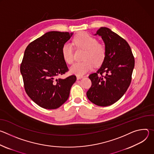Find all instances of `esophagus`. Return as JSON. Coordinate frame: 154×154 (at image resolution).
I'll list each match as a JSON object with an SVG mask.
<instances>
[{"instance_id": "34e87169", "label": "esophagus", "mask_w": 154, "mask_h": 154, "mask_svg": "<svg viewBox=\"0 0 154 154\" xmlns=\"http://www.w3.org/2000/svg\"><path fill=\"white\" fill-rule=\"evenodd\" d=\"M83 76L82 75H77V80H79V79H81L82 78H83Z\"/></svg>"}]
</instances>
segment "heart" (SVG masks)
<instances>
[{
    "label": "heart",
    "mask_w": 154,
    "mask_h": 154,
    "mask_svg": "<svg viewBox=\"0 0 154 154\" xmlns=\"http://www.w3.org/2000/svg\"><path fill=\"white\" fill-rule=\"evenodd\" d=\"M73 43L76 47L85 50L82 61L75 63L72 65L71 72L78 75H83L91 70L94 65H100L105 60L106 50L103 44L98 42L97 38L86 32H83L76 35L73 39ZM64 60L68 64L74 61V49L71 44L66 43L61 49Z\"/></svg>",
    "instance_id": "b5f03b06"
}]
</instances>
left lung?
Masks as SVG:
<instances>
[{"label":"left lung","instance_id":"left-lung-1","mask_svg":"<svg viewBox=\"0 0 154 154\" xmlns=\"http://www.w3.org/2000/svg\"><path fill=\"white\" fill-rule=\"evenodd\" d=\"M97 34L105 42L106 55L100 68L88 76L92 85L86 96L93 103L106 106L117 102L127 90L135 58L128 42L110 29L100 27Z\"/></svg>","mask_w":154,"mask_h":154}]
</instances>
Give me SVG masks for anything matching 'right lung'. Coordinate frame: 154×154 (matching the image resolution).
<instances>
[{
	"instance_id": "add662e5",
	"label": "right lung",
	"mask_w": 154,
	"mask_h": 154,
	"mask_svg": "<svg viewBox=\"0 0 154 154\" xmlns=\"http://www.w3.org/2000/svg\"><path fill=\"white\" fill-rule=\"evenodd\" d=\"M72 33L52 31L31 42L26 48L20 71L24 89L30 98L45 109H56L69 97L75 75L63 79L57 77L69 69L61 49Z\"/></svg>"
}]
</instances>
